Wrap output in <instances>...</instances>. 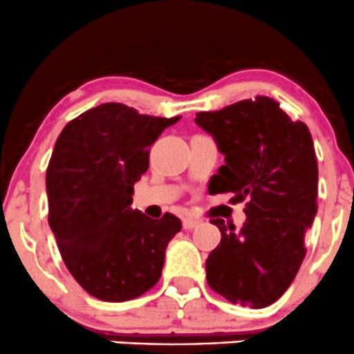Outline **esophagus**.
Listing matches in <instances>:
<instances>
[{
	"instance_id": "esophagus-1",
	"label": "esophagus",
	"mask_w": 354,
	"mask_h": 354,
	"mask_svg": "<svg viewBox=\"0 0 354 354\" xmlns=\"http://www.w3.org/2000/svg\"><path fill=\"white\" fill-rule=\"evenodd\" d=\"M198 225H200V220L192 218V216H186V218L183 220L185 230H193V228H196Z\"/></svg>"
}]
</instances>
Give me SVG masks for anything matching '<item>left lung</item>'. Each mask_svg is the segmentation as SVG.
Wrapping results in <instances>:
<instances>
[{
    "mask_svg": "<svg viewBox=\"0 0 354 354\" xmlns=\"http://www.w3.org/2000/svg\"><path fill=\"white\" fill-rule=\"evenodd\" d=\"M195 122L225 156L209 193L247 200L240 230L212 220L221 240L205 263L208 286L234 304L267 308L289 289L306 257L304 236L317 213L313 138L304 122L263 95L198 112Z\"/></svg>",
    "mask_w": 354,
    "mask_h": 354,
    "instance_id": "left-lung-1",
    "label": "left lung"
}]
</instances>
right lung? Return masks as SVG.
I'll list each match as a JSON object with an SVG mask.
<instances>
[{"label":"right lung","mask_w":354,"mask_h":354,"mask_svg":"<svg viewBox=\"0 0 354 354\" xmlns=\"http://www.w3.org/2000/svg\"><path fill=\"white\" fill-rule=\"evenodd\" d=\"M180 119L107 102L58 136L46 168L48 223L70 274L100 301H131L161 277L181 220L171 213L151 220L131 203L149 168V146Z\"/></svg>","instance_id":"add662e5"}]
</instances>
